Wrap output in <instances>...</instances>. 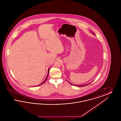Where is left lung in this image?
<instances>
[{
  "label": "left lung",
  "mask_w": 121,
  "mask_h": 121,
  "mask_svg": "<svg viewBox=\"0 0 121 121\" xmlns=\"http://www.w3.org/2000/svg\"><path fill=\"white\" fill-rule=\"evenodd\" d=\"M94 35H95V34H94V33H92ZM69 82V81H68ZM69 82V83H70L71 84H72V85H74V86H86V85H87L88 84H89V83H88V84H86V85H75V84H72V83H70V82Z\"/></svg>",
  "instance_id": "left-lung-1"
}]
</instances>
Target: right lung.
Listing matches in <instances>:
<instances>
[{
	"label": "right lung",
	"mask_w": 121,
	"mask_h": 121,
	"mask_svg": "<svg viewBox=\"0 0 121 121\" xmlns=\"http://www.w3.org/2000/svg\"><path fill=\"white\" fill-rule=\"evenodd\" d=\"M49 69H48V75H47V77H46V78H45V80L44 81H43V82H42V83H41V84H40V85H42V84H43V83H44V82H45V81L46 80V79H47V78H48V73H49Z\"/></svg>",
	"instance_id": "1"
}]
</instances>
